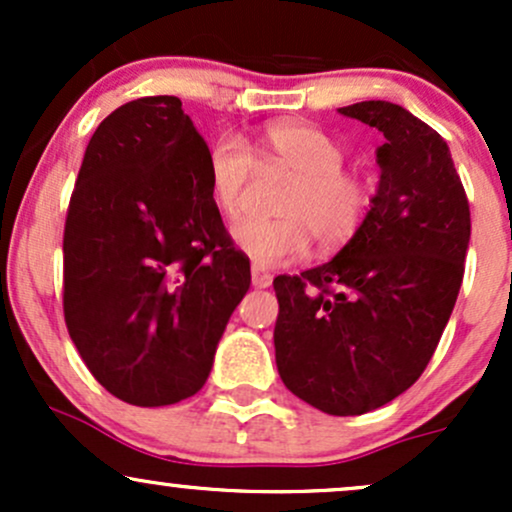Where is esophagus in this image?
Listing matches in <instances>:
<instances>
[{
  "label": "esophagus",
  "mask_w": 512,
  "mask_h": 512,
  "mask_svg": "<svg viewBox=\"0 0 512 512\" xmlns=\"http://www.w3.org/2000/svg\"><path fill=\"white\" fill-rule=\"evenodd\" d=\"M250 274H252V286H255V289H269V286H272L274 276L269 272H264V269L257 267V264H252Z\"/></svg>",
  "instance_id": "esophagus-1"
}]
</instances>
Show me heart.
Here are the masks:
<instances>
[{
    "mask_svg": "<svg viewBox=\"0 0 512 512\" xmlns=\"http://www.w3.org/2000/svg\"><path fill=\"white\" fill-rule=\"evenodd\" d=\"M260 156L296 175L281 197L276 219H243L233 243L260 267H276L308 252L313 236L322 248H339L358 233L370 207V187L346 173L344 149L322 129L303 122L264 127ZM252 156L240 139L221 137L209 149V195L221 214L236 216Z\"/></svg>",
    "mask_w": 512,
    "mask_h": 512,
    "instance_id": "b5f03b06",
    "label": "heart"
}]
</instances>
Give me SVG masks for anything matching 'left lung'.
Listing matches in <instances>:
<instances>
[{"label": "left lung", "mask_w": 512, "mask_h": 512, "mask_svg": "<svg viewBox=\"0 0 512 512\" xmlns=\"http://www.w3.org/2000/svg\"><path fill=\"white\" fill-rule=\"evenodd\" d=\"M339 113L383 134L366 221L330 262L276 276L281 380L332 416L373 411L431 361L462 286L469 204L450 149L407 108L363 101Z\"/></svg>", "instance_id": "obj_1"}]
</instances>
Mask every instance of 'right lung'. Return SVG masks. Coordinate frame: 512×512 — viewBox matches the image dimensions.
<instances>
[{
  "label": "right lung",
  "instance_id": "1",
  "mask_svg": "<svg viewBox=\"0 0 512 512\" xmlns=\"http://www.w3.org/2000/svg\"><path fill=\"white\" fill-rule=\"evenodd\" d=\"M207 158L175 96L120 105L86 146L64 223V320L93 378L127 404L202 390L250 289Z\"/></svg>",
  "mask_w": 512,
  "mask_h": 512
}]
</instances>
